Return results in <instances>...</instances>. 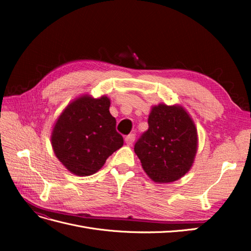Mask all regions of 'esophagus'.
<instances>
[{"instance_id": "esophagus-1", "label": "esophagus", "mask_w": 251, "mask_h": 251, "mask_svg": "<svg viewBox=\"0 0 251 251\" xmlns=\"http://www.w3.org/2000/svg\"><path fill=\"white\" fill-rule=\"evenodd\" d=\"M125 141H126V143L127 144V146H132L133 142L135 141V135H134V134L127 135L126 137L125 138Z\"/></svg>"}]
</instances>
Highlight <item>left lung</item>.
Segmentation results:
<instances>
[{"mask_svg":"<svg viewBox=\"0 0 251 251\" xmlns=\"http://www.w3.org/2000/svg\"><path fill=\"white\" fill-rule=\"evenodd\" d=\"M149 128L135 143L142 169L158 183L174 182L191 170L198 149L192 117L181 105H154Z\"/></svg>","mask_w":251,"mask_h":251,"instance_id":"1","label":"left lung"}]
</instances>
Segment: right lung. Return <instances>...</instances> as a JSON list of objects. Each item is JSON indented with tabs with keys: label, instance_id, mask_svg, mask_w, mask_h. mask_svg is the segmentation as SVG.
I'll list each match as a JSON object with an SVG mask.
<instances>
[{
	"label": "right lung",
	"instance_id": "right-lung-1",
	"mask_svg": "<svg viewBox=\"0 0 251 251\" xmlns=\"http://www.w3.org/2000/svg\"><path fill=\"white\" fill-rule=\"evenodd\" d=\"M107 96L82 95L58 116L51 134L54 154L65 168L76 176L100 171L114 151L124 146L116 131V119L109 111Z\"/></svg>",
	"mask_w": 251,
	"mask_h": 251
}]
</instances>
